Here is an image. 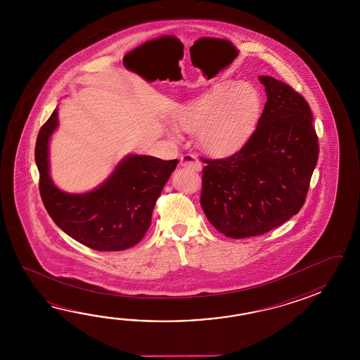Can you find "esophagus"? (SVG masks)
I'll use <instances>...</instances> for the list:
<instances>
[{
    "label": "esophagus",
    "instance_id": "obj_1",
    "mask_svg": "<svg viewBox=\"0 0 360 360\" xmlns=\"http://www.w3.org/2000/svg\"><path fill=\"white\" fill-rule=\"evenodd\" d=\"M180 165L189 171H199L200 169V162L198 161L197 157H194L193 154H184L180 158Z\"/></svg>",
    "mask_w": 360,
    "mask_h": 360
}]
</instances>
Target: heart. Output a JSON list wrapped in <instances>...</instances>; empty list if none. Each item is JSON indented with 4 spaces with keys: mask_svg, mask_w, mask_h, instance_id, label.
<instances>
[{
    "mask_svg": "<svg viewBox=\"0 0 360 360\" xmlns=\"http://www.w3.org/2000/svg\"><path fill=\"white\" fill-rule=\"evenodd\" d=\"M261 110L260 94L252 84L221 81L180 108L176 122L184 130H199L200 146L221 155L245 143Z\"/></svg>",
    "mask_w": 360,
    "mask_h": 360,
    "instance_id": "b5f03b06",
    "label": "heart"
}]
</instances>
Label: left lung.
<instances>
[{"instance_id": "left-lung-1", "label": "left lung", "mask_w": 360, "mask_h": 360, "mask_svg": "<svg viewBox=\"0 0 360 360\" xmlns=\"http://www.w3.org/2000/svg\"><path fill=\"white\" fill-rule=\"evenodd\" d=\"M268 100L238 152L203 160L200 206L226 237H256L281 226L305 203L319 146L306 100L290 84L259 77Z\"/></svg>"}]
</instances>
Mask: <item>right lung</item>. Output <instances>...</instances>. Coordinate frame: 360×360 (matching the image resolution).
Segmentation results:
<instances>
[{
  "label": "right lung",
  "mask_w": 360,
  "mask_h": 360,
  "mask_svg": "<svg viewBox=\"0 0 360 360\" xmlns=\"http://www.w3.org/2000/svg\"><path fill=\"white\" fill-rule=\"evenodd\" d=\"M58 126L56 108L41 127L34 150L39 193L50 217L69 237L96 251H122L138 245L179 161L127 154L91 191L67 193L50 176L49 143Z\"/></svg>",
  "instance_id": "add662e5"
}]
</instances>
